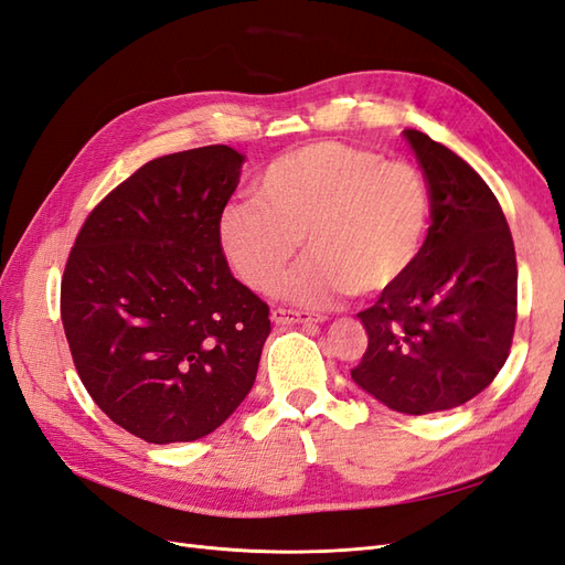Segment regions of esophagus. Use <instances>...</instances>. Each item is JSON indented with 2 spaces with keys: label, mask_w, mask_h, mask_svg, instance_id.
Wrapping results in <instances>:
<instances>
[{
  "label": "esophagus",
  "mask_w": 565,
  "mask_h": 565,
  "mask_svg": "<svg viewBox=\"0 0 565 565\" xmlns=\"http://www.w3.org/2000/svg\"><path fill=\"white\" fill-rule=\"evenodd\" d=\"M270 318L276 320L278 324H292V322H303V324H311V322H322V316L309 313V311H295V309H273Z\"/></svg>",
  "instance_id": "34e87169"
}]
</instances>
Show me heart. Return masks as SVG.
Instances as JSON below:
<instances>
[{
  "label": "heart",
  "instance_id": "heart-1",
  "mask_svg": "<svg viewBox=\"0 0 565 565\" xmlns=\"http://www.w3.org/2000/svg\"><path fill=\"white\" fill-rule=\"evenodd\" d=\"M431 198L413 164L320 141L289 150L259 177V200H235L218 218L221 245L241 278L273 292L306 235L311 254L282 292L306 306L388 292L413 270Z\"/></svg>",
  "mask_w": 565,
  "mask_h": 565
}]
</instances>
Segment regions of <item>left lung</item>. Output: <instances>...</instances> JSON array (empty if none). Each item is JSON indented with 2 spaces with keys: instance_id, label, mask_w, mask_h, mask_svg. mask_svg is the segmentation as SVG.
Listing matches in <instances>:
<instances>
[{
  "instance_id": "left-lung-1",
  "label": "left lung",
  "mask_w": 565,
  "mask_h": 565,
  "mask_svg": "<svg viewBox=\"0 0 565 565\" xmlns=\"http://www.w3.org/2000/svg\"><path fill=\"white\" fill-rule=\"evenodd\" d=\"M431 198L413 270L370 309L353 382L391 409L431 415L465 405L502 370L516 328L519 268L488 183L443 143L405 129Z\"/></svg>"
}]
</instances>
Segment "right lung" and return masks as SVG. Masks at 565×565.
Returning a JSON list of instances; mask_svg holds the SVG:
<instances>
[{"instance_id": "add662e5", "label": "right lung", "mask_w": 565, "mask_h": 565, "mask_svg": "<svg viewBox=\"0 0 565 565\" xmlns=\"http://www.w3.org/2000/svg\"><path fill=\"white\" fill-rule=\"evenodd\" d=\"M231 146L146 162L84 221L61 320L84 388L156 446L198 440L249 393L268 303L233 278L218 218L241 181Z\"/></svg>"}]
</instances>
